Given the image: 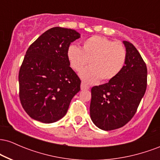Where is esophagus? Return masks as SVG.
I'll return each mask as SVG.
<instances>
[{"label": "esophagus", "mask_w": 160, "mask_h": 160, "mask_svg": "<svg viewBox=\"0 0 160 160\" xmlns=\"http://www.w3.org/2000/svg\"><path fill=\"white\" fill-rule=\"evenodd\" d=\"M80 88H81L82 90H87V89H89V86L86 85L84 82H81V85H80Z\"/></svg>", "instance_id": "esophagus-1"}]
</instances>
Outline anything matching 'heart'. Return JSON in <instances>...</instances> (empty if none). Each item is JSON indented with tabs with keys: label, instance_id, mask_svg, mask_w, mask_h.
I'll list each match as a JSON object with an SVG mask.
<instances>
[{
	"label": "heart",
	"instance_id": "1",
	"mask_svg": "<svg viewBox=\"0 0 160 160\" xmlns=\"http://www.w3.org/2000/svg\"><path fill=\"white\" fill-rule=\"evenodd\" d=\"M67 58L76 71H81L89 62L90 67L82 70L80 77L86 83L95 84L101 79L107 82L118 76L126 63V51L119 42L95 35L84 40L81 49L70 45Z\"/></svg>",
	"mask_w": 160,
	"mask_h": 160
}]
</instances>
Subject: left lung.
<instances>
[{
  "mask_svg": "<svg viewBox=\"0 0 160 160\" xmlns=\"http://www.w3.org/2000/svg\"><path fill=\"white\" fill-rule=\"evenodd\" d=\"M123 43L126 60L122 71L107 83L91 89V120L105 131L122 127L131 120L146 91V64L132 43Z\"/></svg>",
  "mask_w": 160,
  "mask_h": 160,
  "instance_id": "obj_1",
  "label": "left lung"
}]
</instances>
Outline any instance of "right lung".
Returning <instances> with one entry per match:
<instances>
[{"label":"right lung","mask_w":160,"mask_h":160,"mask_svg":"<svg viewBox=\"0 0 160 160\" xmlns=\"http://www.w3.org/2000/svg\"><path fill=\"white\" fill-rule=\"evenodd\" d=\"M80 38L73 29L55 27L28 49L19 73V98L34 120L44 123L59 120L80 90L81 81L67 58L68 47Z\"/></svg>","instance_id":"right-lung-1"}]
</instances>
